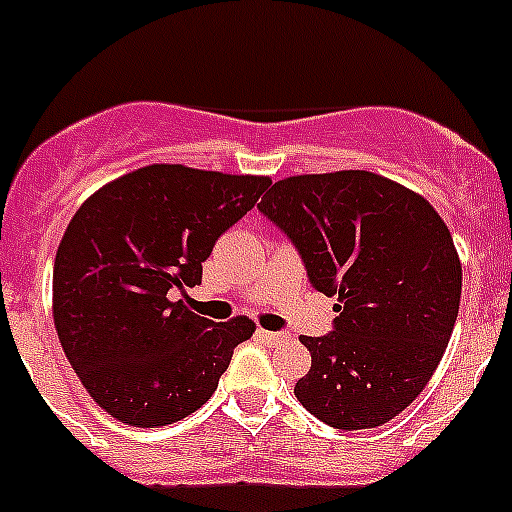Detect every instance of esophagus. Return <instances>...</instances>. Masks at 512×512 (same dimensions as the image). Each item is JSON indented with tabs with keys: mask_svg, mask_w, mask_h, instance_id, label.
Returning a JSON list of instances; mask_svg holds the SVG:
<instances>
[{
	"mask_svg": "<svg viewBox=\"0 0 512 512\" xmlns=\"http://www.w3.org/2000/svg\"><path fill=\"white\" fill-rule=\"evenodd\" d=\"M259 336L264 338L266 343H282L287 341V333H282V330H259Z\"/></svg>",
	"mask_w": 512,
	"mask_h": 512,
	"instance_id": "1",
	"label": "esophagus"
}]
</instances>
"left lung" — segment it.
<instances>
[{"label":"left lung","instance_id":"obj_1","mask_svg":"<svg viewBox=\"0 0 512 512\" xmlns=\"http://www.w3.org/2000/svg\"><path fill=\"white\" fill-rule=\"evenodd\" d=\"M259 210L295 243L312 287L338 297L333 333L300 338L312 366L297 400L341 431L400 415L431 382L459 315L461 261L441 215L359 169L287 176Z\"/></svg>","mask_w":512,"mask_h":512}]
</instances>
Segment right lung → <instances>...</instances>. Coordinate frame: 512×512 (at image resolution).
<instances>
[{
	"label": "right lung",
	"instance_id": "1",
	"mask_svg": "<svg viewBox=\"0 0 512 512\" xmlns=\"http://www.w3.org/2000/svg\"><path fill=\"white\" fill-rule=\"evenodd\" d=\"M269 176L151 164L117 176L71 217L53 264V323L104 413L158 428L200 410L256 323H212L171 300L256 205Z\"/></svg>",
	"mask_w": 512,
	"mask_h": 512
}]
</instances>
